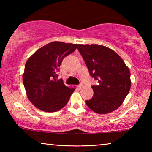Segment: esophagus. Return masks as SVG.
I'll use <instances>...</instances> for the list:
<instances>
[{
	"label": "esophagus",
	"mask_w": 152,
	"mask_h": 152,
	"mask_svg": "<svg viewBox=\"0 0 152 152\" xmlns=\"http://www.w3.org/2000/svg\"><path fill=\"white\" fill-rule=\"evenodd\" d=\"M83 87H84V85L82 84H80V85L78 86V89H82V88H83Z\"/></svg>",
	"instance_id": "34e87169"
}]
</instances>
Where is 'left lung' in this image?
<instances>
[{
	"label": "left lung",
	"mask_w": 152,
	"mask_h": 152,
	"mask_svg": "<svg viewBox=\"0 0 152 152\" xmlns=\"http://www.w3.org/2000/svg\"><path fill=\"white\" fill-rule=\"evenodd\" d=\"M91 76L99 84L92 86L94 95L86 103L99 114H107L118 109L131 88L130 71L124 61L111 49L103 45L78 44Z\"/></svg>",
	"instance_id": "1"
}]
</instances>
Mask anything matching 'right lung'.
<instances>
[{
	"label": "right lung",
	"mask_w": 152,
	"mask_h": 152,
	"mask_svg": "<svg viewBox=\"0 0 152 152\" xmlns=\"http://www.w3.org/2000/svg\"><path fill=\"white\" fill-rule=\"evenodd\" d=\"M77 44L53 42L37 50L28 59L23 74L27 98L37 109L56 112L65 107L75 88L65 86L57 74L63 59Z\"/></svg>",
	"instance_id": "1"
}]
</instances>
